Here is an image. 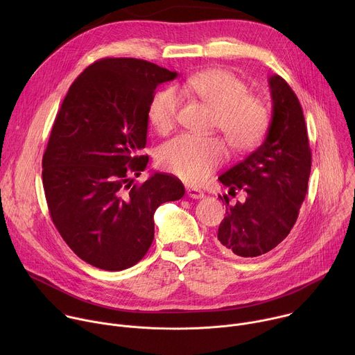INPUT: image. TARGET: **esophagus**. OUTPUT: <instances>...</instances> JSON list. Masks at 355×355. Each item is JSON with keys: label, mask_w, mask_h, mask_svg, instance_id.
<instances>
[{"label": "esophagus", "mask_w": 355, "mask_h": 355, "mask_svg": "<svg viewBox=\"0 0 355 355\" xmlns=\"http://www.w3.org/2000/svg\"><path fill=\"white\" fill-rule=\"evenodd\" d=\"M187 195H188L189 198H193V199H200V198L205 196L204 192L196 189V188H192V187H187Z\"/></svg>", "instance_id": "34e87169"}]
</instances>
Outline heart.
I'll return each instance as SVG.
<instances>
[{"label":"heart","instance_id":"1","mask_svg":"<svg viewBox=\"0 0 355 355\" xmlns=\"http://www.w3.org/2000/svg\"><path fill=\"white\" fill-rule=\"evenodd\" d=\"M215 111V125L234 150L259 144L268 129L270 115L261 99L248 95L247 85L227 70L214 69L193 74L182 85ZM180 96L173 88L151 99L147 116L156 132L166 135L177 122ZM226 150L218 137L181 135L159 151V163L168 173L189 184L205 181L223 162Z\"/></svg>","mask_w":355,"mask_h":355}]
</instances>
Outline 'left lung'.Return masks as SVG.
<instances>
[{
  "instance_id": "left-lung-1",
  "label": "left lung",
  "mask_w": 355,
  "mask_h": 355,
  "mask_svg": "<svg viewBox=\"0 0 355 355\" xmlns=\"http://www.w3.org/2000/svg\"><path fill=\"white\" fill-rule=\"evenodd\" d=\"M272 116L260 147L219 177L244 202L226 204L216 244L226 254L259 257L277 247L293 227L308 191L311 148L299 99L278 74L268 77Z\"/></svg>"
}]
</instances>
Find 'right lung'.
Instances as JSON below:
<instances>
[{"label":"right lung","mask_w":355,"mask_h":355,"mask_svg":"<svg viewBox=\"0 0 355 355\" xmlns=\"http://www.w3.org/2000/svg\"><path fill=\"white\" fill-rule=\"evenodd\" d=\"M175 71L140 59L107 58L71 84L50 133L42 178L50 216L85 263L122 271L139 263L155 239V212L184 196L182 182L153 173L141 185L139 156L148 105Z\"/></svg>","instance_id":"obj_1"}]
</instances>
